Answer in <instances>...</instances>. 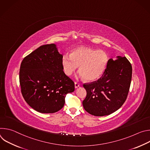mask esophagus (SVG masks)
<instances>
[{"label": "esophagus", "instance_id": "obj_1", "mask_svg": "<svg viewBox=\"0 0 150 150\" xmlns=\"http://www.w3.org/2000/svg\"><path fill=\"white\" fill-rule=\"evenodd\" d=\"M79 86H80V83H79L76 82H75V88H78Z\"/></svg>", "mask_w": 150, "mask_h": 150}]
</instances>
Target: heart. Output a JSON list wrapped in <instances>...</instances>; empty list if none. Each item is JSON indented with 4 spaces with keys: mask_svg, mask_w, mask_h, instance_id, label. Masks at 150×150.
Wrapping results in <instances>:
<instances>
[{
    "mask_svg": "<svg viewBox=\"0 0 150 150\" xmlns=\"http://www.w3.org/2000/svg\"><path fill=\"white\" fill-rule=\"evenodd\" d=\"M108 60V56L103 51L79 46L74 48L70 54H65L62 56V66L68 76L72 75L79 66V76L93 81L102 76Z\"/></svg>",
    "mask_w": 150,
    "mask_h": 150,
    "instance_id": "1",
    "label": "heart"
}]
</instances>
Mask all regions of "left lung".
<instances>
[{"label": "left lung", "mask_w": 150, "mask_h": 150, "mask_svg": "<svg viewBox=\"0 0 150 150\" xmlns=\"http://www.w3.org/2000/svg\"><path fill=\"white\" fill-rule=\"evenodd\" d=\"M108 60L105 71L97 81L83 84L87 96L84 109L96 116L109 115L123 104L129 91L132 68L126 57Z\"/></svg>", "instance_id": "1"}]
</instances>
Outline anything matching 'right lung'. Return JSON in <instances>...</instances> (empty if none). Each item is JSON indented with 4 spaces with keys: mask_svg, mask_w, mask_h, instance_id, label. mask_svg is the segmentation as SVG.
<instances>
[{
    "mask_svg": "<svg viewBox=\"0 0 150 150\" xmlns=\"http://www.w3.org/2000/svg\"><path fill=\"white\" fill-rule=\"evenodd\" d=\"M62 54L54 44L39 47L24 58L19 69L22 95L28 104L42 113H53L65 104L74 81L64 73Z\"/></svg>",
    "mask_w": 150,
    "mask_h": 150,
    "instance_id": "add662e5",
    "label": "right lung"
}]
</instances>
